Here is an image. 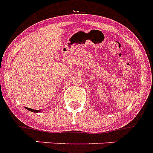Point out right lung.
I'll return each instance as SVG.
<instances>
[{
  "instance_id": "obj_1",
  "label": "right lung",
  "mask_w": 153,
  "mask_h": 153,
  "mask_svg": "<svg viewBox=\"0 0 153 153\" xmlns=\"http://www.w3.org/2000/svg\"><path fill=\"white\" fill-rule=\"evenodd\" d=\"M26 109H28L29 111L33 112V113H39V112L40 111V110H36V109H30V108H27V107H26Z\"/></svg>"
}]
</instances>
